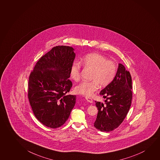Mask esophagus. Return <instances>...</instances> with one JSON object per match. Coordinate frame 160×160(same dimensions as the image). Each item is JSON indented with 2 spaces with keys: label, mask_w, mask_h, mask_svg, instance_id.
Masks as SVG:
<instances>
[{
  "label": "esophagus",
  "mask_w": 160,
  "mask_h": 160,
  "mask_svg": "<svg viewBox=\"0 0 160 160\" xmlns=\"http://www.w3.org/2000/svg\"><path fill=\"white\" fill-rule=\"evenodd\" d=\"M85 99H86L87 101H88L90 103H92V102H93V100H92V99L91 98H90V97H88V96H86L85 97Z\"/></svg>",
  "instance_id": "1"
}]
</instances>
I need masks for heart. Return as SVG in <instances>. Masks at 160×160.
Returning a JSON list of instances; mask_svg holds the SVG:
<instances>
[{
	"label": "heart",
	"mask_w": 160,
	"mask_h": 160,
	"mask_svg": "<svg viewBox=\"0 0 160 160\" xmlns=\"http://www.w3.org/2000/svg\"><path fill=\"white\" fill-rule=\"evenodd\" d=\"M81 63L84 67L92 70L90 81H82L75 88V92L84 96H91L101 87L108 86L113 80L116 73V65L112 60L98 53L87 54L81 59ZM81 65L78 62L71 64L70 75L74 81L80 79Z\"/></svg>",
	"instance_id": "obj_1"
}]
</instances>
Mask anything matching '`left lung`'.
<instances>
[{"label":"left lung","instance_id":"obj_1","mask_svg":"<svg viewBox=\"0 0 160 160\" xmlns=\"http://www.w3.org/2000/svg\"><path fill=\"white\" fill-rule=\"evenodd\" d=\"M132 78L122 64H118L112 81L100 92L105 102L95 101L98 109L95 128L102 132L115 130L123 122L130 108L132 92Z\"/></svg>","mask_w":160,"mask_h":160}]
</instances>
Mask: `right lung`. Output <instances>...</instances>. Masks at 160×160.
<instances>
[{
	"instance_id": "add662e5",
	"label": "right lung",
	"mask_w": 160,
	"mask_h": 160,
	"mask_svg": "<svg viewBox=\"0 0 160 160\" xmlns=\"http://www.w3.org/2000/svg\"><path fill=\"white\" fill-rule=\"evenodd\" d=\"M69 46L52 48L38 61L30 74L28 98L41 123L52 128L64 125L76 102V95H66L72 84L70 69L75 58Z\"/></svg>"
}]
</instances>
